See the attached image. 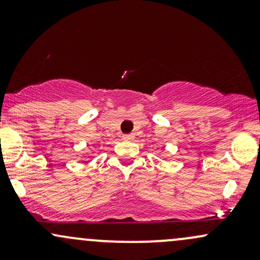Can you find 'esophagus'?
<instances>
[{
  "instance_id": "esophagus-1",
  "label": "esophagus",
  "mask_w": 260,
  "mask_h": 260,
  "mask_svg": "<svg viewBox=\"0 0 260 260\" xmlns=\"http://www.w3.org/2000/svg\"><path fill=\"white\" fill-rule=\"evenodd\" d=\"M123 139L124 140H133L134 139V134H123Z\"/></svg>"
}]
</instances>
